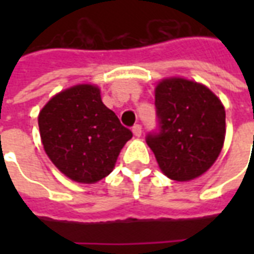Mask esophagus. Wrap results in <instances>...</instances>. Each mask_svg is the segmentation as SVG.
I'll return each mask as SVG.
<instances>
[{
    "mask_svg": "<svg viewBox=\"0 0 254 254\" xmlns=\"http://www.w3.org/2000/svg\"><path fill=\"white\" fill-rule=\"evenodd\" d=\"M132 130H133V134L136 136V137H140L141 136V125H134V127H132Z\"/></svg>",
    "mask_w": 254,
    "mask_h": 254,
    "instance_id": "esophagus-1",
    "label": "esophagus"
}]
</instances>
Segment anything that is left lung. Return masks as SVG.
Segmentation results:
<instances>
[{
	"label": "left lung",
	"instance_id": "obj_1",
	"mask_svg": "<svg viewBox=\"0 0 254 254\" xmlns=\"http://www.w3.org/2000/svg\"><path fill=\"white\" fill-rule=\"evenodd\" d=\"M158 127L145 141L160 170L174 181H189L213 165L226 134L222 102L207 87L167 78L155 91Z\"/></svg>",
	"mask_w": 254,
	"mask_h": 254
}]
</instances>
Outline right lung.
I'll return each mask as SVG.
<instances>
[{
    "label": "right lung",
    "instance_id": "right-lung-1",
    "mask_svg": "<svg viewBox=\"0 0 254 254\" xmlns=\"http://www.w3.org/2000/svg\"><path fill=\"white\" fill-rule=\"evenodd\" d=\"M42 144L70 180L94 184L111 173L132 132L107 109L95 85L67 88L49 100L38 118Z\"/></svg>",
    "mask_w": 254,
    "mask_h": 254
}]
</instances>
